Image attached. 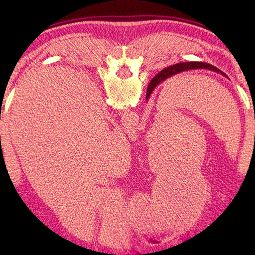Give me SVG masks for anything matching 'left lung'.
I'll return each mask as SVG.
<instances>
[{
  "instance_id": "left-lung-1",
  "label": "left lung",
  "mask_w": 255,
  "mask_h": 255,
  "mask_svg": "<svg viewBox=\"0 0 255 255\" xmlns=\"http://www.w3.org/2000/svg\"><path fill=\"white\" fill-rule=\"evenodd\" d=\"M199 68H206V70H211V71H214V72L222 73V74L224 75V73L222 71H219L217 67H215V66L210 65V64H207V63H202V62H185V63L175 64V65H172L170 67L164 68L163 71L159 72L158 74L155 76L152 81H150V83L148 84V88H147V92H146V99H147L150 96V93H152V91L155 89V86L161 83V82L165 81L166 79H169V77L173 76L175 74H179V73H181V72L190 71V70H199Z\"/></svg>"
}]
</instances>
